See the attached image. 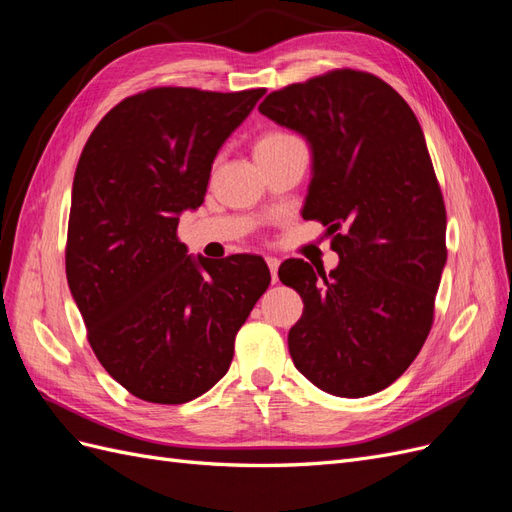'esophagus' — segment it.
Returning a JSON list of instances; mask_svg holds the SVG:
<instances>
[{
  "label": "esophagus",
  "mask_w": 512,
  "mask_h": 512,
  "mask_svg": "<svg viewBox=\"0 0 512 512\" xmlns=\"http://www.w3.org/2000/svg\"><path fill=\"white\" fill-rule=\"evenodd\" d=\"M267 265H269V269H271V280H273V284H275V282H277V267H280V260L273 258V256H267Z\"/></svg>",
  "instance_id": "34e87169"
}]
</instances>
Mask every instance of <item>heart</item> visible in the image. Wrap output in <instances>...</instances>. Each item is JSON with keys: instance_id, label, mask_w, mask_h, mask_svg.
<instances>
[{"instance_id": "b5f03b06", "label": "heart", "mask_w": 512, "mask_h": 512, "mask_svg": "<svg viewBox=\"0 0 512 512\" xmlns=\"http://www.w3.org/2000/svg\"><path fill=\"white\" fill-rule=\"evenodd\" d=\"M301 141L294 134L280 130V128H271L265 130L262 134H258V138L254 141V158L256 162H267L271 158L282 156L284 151H288L290 147L299 145Z\"/></svg>"}]
</instances>
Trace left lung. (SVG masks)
Segmentation results:
<instances>
[{"label": "left lung", "mask_w": 512, "mask_h": 512, "mask_svg": "<svg viewBox=\"0 0 512 512\" xmlns=\"http://www.w3.org/2000/svg\"><path fill=\"white\" fill-rule=\"evenodd\" d=\"M258 111L312 145L303 220L327 226L339 254L331 273L301 258L280 267L305 305L288 333L294 367L324 393L374 395L421 352L446 265L421 123L389 83L350 68L271 91Z\"/></svg>", "instance_id": "1"}]
</instances>
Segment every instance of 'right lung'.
Wrapping results in <instances>:
<instances>
[{"mask_svg":"<svg viewBox=\"0 0 512 512\" xmlns=\"http://www.w3.org/2000/svg\"><path fill=\"white\" fill-rule=\"evenodd\" d=\"M262 96L141 91L102 117L76 164L68 286L102 367L149 404L207 393L269 288L260 256L194 260L177 237L181 211L203 205L215 156Z\"/></svg>","mask_w":512,"mask_h":512,"instance_id":"add662e5","label":"right lung"}]
</instances>
